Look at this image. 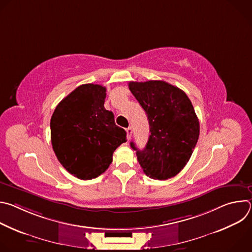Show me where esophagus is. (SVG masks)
Segmentation results:
<instances>
[{
	"instance_id": "obj_1",
	"label": "esophagus",
	"mask_w": 252,
	"mask_h": 252,
	"mask_svg": "<svg viewBox=\"0 0 252 252\" xmlns=\"http://www.w3.org/2000/svg\"><path fill=\"white\" fill-rule=\"evenodd\" d=\"M126 137H127V139L129 140L130 137H131V134H132V129H131V127H127V128L126 129Z\"/></svg>"
}]
</instances>
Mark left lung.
<instances>
[{
    "mask_svg": "<svg viewBox=\"0 0 252 252\" xmlns=\"http://www.w3.org/2000/svg\"><path fill=\"white\" fill-rule=\"evenodd\" d=\"M129 91L148 115L151 135L143 150L133 141L137 160L148 176L165 181L189 162L199 136V122L187 94L163 81L129 82Z\"/></svg>",
    "mask_w": 252,
    "mask_h": 252,
    "instance_id": "1",
    "label": "left lung"
}]
</instances>
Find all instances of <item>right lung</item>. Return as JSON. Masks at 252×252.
I'll return each instance as SVG.
<instances>
[{
    "label": "right lung",
    "mask_w": 252,
    "mask_h": 252,
    "mask_svg": "<svg viewBox=\"0 0 252 252\" xmlns=\"http://www.w3.org/2000/svg\"><path fill=\"white\" fill-rule=\"evenodd\" d=\"M106 89L85 84L66 95L51 119L53 150L61 164L80 179L95 178L126 141V132L103 106Z\"/></svg>",
    "instance_id": "right-lung-1"
}]
</instances>
